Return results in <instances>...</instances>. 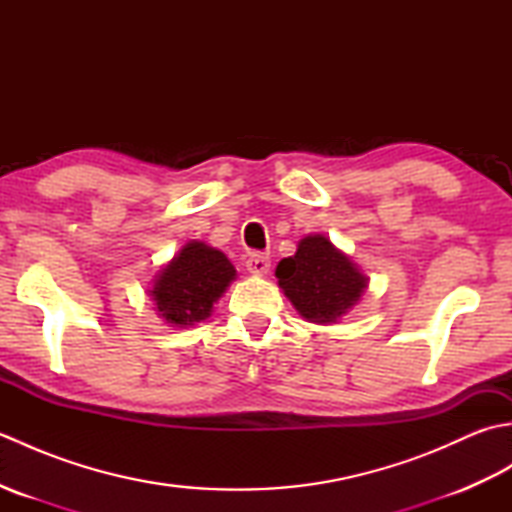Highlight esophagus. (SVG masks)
I'll list each match as a JSON object with an SVG mask.
<instances>
[{
    "instance_id": "esophagus-1",
    "label": "esophagus",
    "mask_w": 512,
    "mask_h": 512,
    "mask_svg": "<svg viewBox=\"0 0 512 512\" xmlns=\"http://www.w3.org/2000/svg\"><path fill=\"white\" fill-rule=\"evenodd\" d=\"M246 268L253 275H266L270 270V257L266 253H250L246 257Z\"/></svg>"
}]
</instances>
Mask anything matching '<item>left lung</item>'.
Wrapping results in <instances>:
<instances>
[{
  "label": "left lung",
  "instance_id": "obj_1",
  "mask_svg": "<svg viewBox=\"0 0 512 512\" xmlns=\"http://www.w3.org/2000/svg\"><path fill=\"white\" fill-rule=\"evenodd\" d=\"M275 275L292 306L314 323H334L361 299L367 279L323 235H308Z\"/></svg>",
  "mask_w": 512,
  "mask_h": 512
}]
</instances>
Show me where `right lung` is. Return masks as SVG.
Masks as SVG:
<instances>
[{
	"label": "right lung",
	"mask_w": 512,
	"mask_h": 512,
	"mask_svg": "<svg viewBox=\"0 0 512 512\" xmlns=\"http://www.w3.org/2000/svg\"><path fill=\"white\" fill-rule=\"evenodd\" d=\"M235 279L226 255L202 242H189L162 268L151 297L173 325H193L209 317L213 303Z\"/></svg>",
	"instance_id": "obj_1"
}]
</instances>
